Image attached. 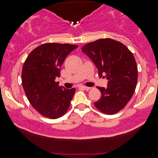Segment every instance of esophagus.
<instances>
[{"mask_svg": "<svg viewBox=\"0 0 158 158\" xmlns=\"http://www.w3.org/2000/svg\"><path fill=\"white\" fill-rule=\"evenodd\" d=\"M79 88L84 89V90H86V91H88V90H89V89H90L89 87H86V86H79Z\"/></svg>", "mask_w": 158, "mask_h": 158, "instance_id": "esophagus-1", "label": "esophagus"}]
</instances>
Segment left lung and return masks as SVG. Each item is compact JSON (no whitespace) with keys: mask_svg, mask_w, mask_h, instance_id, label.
Returning <instances> with one entry per match:
<instances>
[{"mask_svg":"<svg viewBox=\"0 0 158 158\" xmlns=\"http://www.w3.org/2000/svg\"><path fill=\"white\" fill-rule=\"evenodd\" d=\"M95 63L100 77L109 79L108 85L98 87L102 96L94 102L102 112L114 114L130 101L138 81V67L133 54L124 44L112 39H100L82 48Z\"/></svg>","mask_w":158,"mask_h":158,"instance_id":"obj_1","label":"left lung"}]
</instances>
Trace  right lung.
I'll return each instance as SVG.
<instances>
[{"label": "right lung", "instance_id": "add662e5", "mask_svg": "<svg viewBox=\"0 0 158 158\" xmlns=\"http://www.w3.org/2000/svg\"><path fill=\"white\" fill-rule=\"evenodd\" d=\"M78 46L44 44L28 55L22 69V84L31 106L49 118H58L66 113L76 89H65L56 82L60 67Z\"/></svg>", "mask_w": 158, "mask_h": 158}]
</instances>
